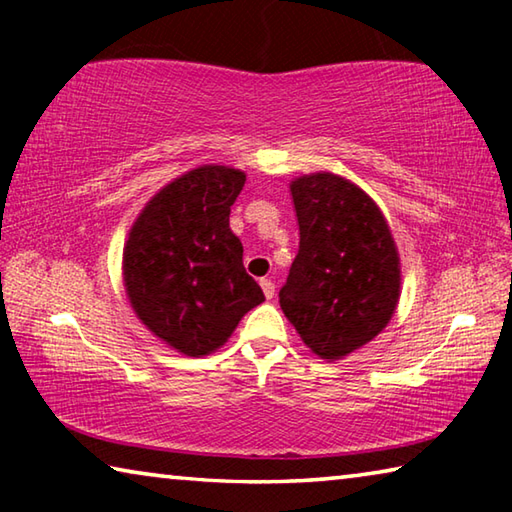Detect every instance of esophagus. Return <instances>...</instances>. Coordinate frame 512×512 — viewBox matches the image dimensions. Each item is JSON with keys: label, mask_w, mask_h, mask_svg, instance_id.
<instances>
[{"label": "esophagus", "mask_w": 512, "mask_h": 512, "mask_svg": "<svg viewBox=\"0 0 512 512\" xmlns=\"http://www.w3.org/2000/svg\"><path fill=\"white\" fill-rule=\"evenodd\" d=\"M259 284H262V291H264V296H266V300H271V298L275 296V284H273L271 280H266V277H264V280H262V282H259Z\"/></svg>", "instance_id": "1"}]
</instances>
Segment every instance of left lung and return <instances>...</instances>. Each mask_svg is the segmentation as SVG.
Here are the masks:
<instances>
[{
  "instance_id": "left-lung-1",
  "label": "left lung",
  "mask_w": 512,
  "mask_h": 512,
  "mask_svg": "<svg viewBox=\"0 0 512 512\" xmlns=\"http://www.w3.org/2000/svg\"><path fill=\"white\" fill-rule=\"evenodd\" d=\"M300 248L280 307L320 359L359 350L393 318L400 255L377 203L350 180L318 171L291 183Z\"/></svg>"
}]
</instances>
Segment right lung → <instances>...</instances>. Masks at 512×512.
<instances>
[{
  "label": "right lung",
  "instance_id": "add662e5",
  "mask_svg": "<svg viewBox=\"0 0 512 512\" xmlns=\"http://www.w3.org/2000/svg\"><path fill=\"white\" fill-rule=\"evenodd\" d=\"M246 173L223 164L183 173L137 216L124 246V287L137 318L187 357L230 339L264 293L244 268L230 207Z\"/></svg>",
  "mask_w": 512,
  "mask_h": 512
}]
</instances>
